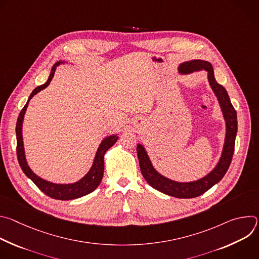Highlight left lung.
Masks as SVG:
<instances>
[{
  "label": "left lung",
  "mask_w": 259,
  "mask_h": 259,
  "mask_svg": "<svg viewBox=\"0 0 259 259\" xmlns=\"http://www.w3.org/2000/svg\"><path fill=\"white\" fill-rule=\"evenodd\" d=\"M201 69H206L208 71L209 84L218 99L227 124V134L224 151L216 167L208 175L199 180L193 182H177L164 177L156 171L151 163L149 156H147L144 150V147L141 144H138L136 147L139 167L146 182L159 192L180 199H191L199 197L206 193L208 190H210L214 184L223 179L231 165L235 151V140L238 130L237 113L230 100L226 88L216 82L212 64L208 61L197 59L183 62L178 67V71L181 73H190L195 70Z\"/></svg>",
  "instance_id": "left-lung-1"
}]
</instances>
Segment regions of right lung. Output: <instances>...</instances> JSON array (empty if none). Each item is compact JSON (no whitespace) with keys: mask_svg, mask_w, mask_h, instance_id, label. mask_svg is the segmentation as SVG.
<instances>
[{"mask_svg":"<svg viewBox=\"0 0 259 259\" xmlns=\"http://www.w3.org/2000/svg\"><path fill=\"white\" fill-rule=\"evenodd\" d=\"M59 63H62V61L56 62L52 69H51V73L47 80V82L41 86L36 87L31 94L28 97L27 102L25 103V105L23 106V108L21 109V112L18 116L17 119V123H16V138H17V146H16V153H17V159H18V163L22 169V171L24 172V174L31 179V181L38 187L45 195H47L48 197L55 199V200H62V201H67V200H73V199H78L81 198L83 196H86L90 193H92L98 186L102 179L103 176V170H104V154L106 153V151L112 147L118 140V136L117 135H112L108 136L105 139L102 140V142L100 143L93 165L91 167V169L89 170V172L79 181L71 183V184H56V183H52L50 181L44 180L41 177H39L38 175H35L30 168L28 167L26 160H25V155H24V149H23V141H22V122H23V118H24V114L26 107L28 105V101L32 98L33 95H35L38 92H40L41 90L45 89L51 82V80L54 77V72L56 70V66L59 65Z\"/></svg>","mask_w":259,"mask_h":259,"instance_id":"1","label":"right lung"}]
</instances>
